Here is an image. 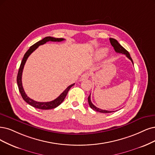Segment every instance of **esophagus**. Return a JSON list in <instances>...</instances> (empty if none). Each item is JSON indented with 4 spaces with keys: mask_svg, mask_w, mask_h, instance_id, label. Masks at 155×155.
Returning a JSON list of instances; mask_svg holds the SVG:
<instances>
[{
    "mask_svg": "<svg viewBox=\"0 0 155 155\" xmlns=\"http://www.w3.org/2000/svg\"><path fill=\"white\" fill-rule=\"evenodd\" d=\"M89 77V73H85L82 74V75H81V78H80V81H85V80H87V79H88Z\"/></svg>",
    "mask_w": 155,
    "mask_h": 155,
    "instance_id": "1",
    "label": "esophagus"
}]
</instances>
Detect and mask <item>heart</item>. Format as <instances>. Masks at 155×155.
Returning a JSON list of instances; mask_svg holds the SVG:
<instances>
[{
  "label": "heart",
  "mask_w": 155,
  "mask_h": 155,
  "mask_svg": "<svg viewBox=\"0 0 155 155\" xmlns=\"http://www.w3.org/2000/svg\"><path fill=\"white\" fill-rule=\"evenodd\" d=\"M101 55V51H99L98 53H97V56L98 57H100Z\"/></svg>",
  "instance_id": "b5f03b06"
}]
</instances>
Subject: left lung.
I'll use <instances>...</instances> for the list:
<instances>
[{
	"label": "left lung",
	"mask_w": 155,
	"mask_h": 155,
	"mask_svg": "<svg viewBox=\"0 0 155 155\" xmlns=\"http://www.w3.org/2000/svg\"><path fill=\"white\" fill-rule=\"evenodd\" d=\"M109 40H110V42L112 46L114 47V50H115V51H116V52L126 55V56H127L131 62H132L133 64H134V62L132 61V59L131 58L130 55L128 51L127 50H126L124 48H123L122 46L118 43V41H117L116 39H114V38H110ZM88 103H89V105L90 107L92 108L93 110H95L96 112H101V113H110V112H114V111L102 110V109H100V108H97L96 106H94L92 104V102H91V94H90V95L88 97Z\"/></svg>",
	"instance_id": "obj_1"
}]
</instances>
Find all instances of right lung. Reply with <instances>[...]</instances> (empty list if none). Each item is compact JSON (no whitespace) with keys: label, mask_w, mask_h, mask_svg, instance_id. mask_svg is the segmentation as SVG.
<instances>
[{"label":"right lung","mask_w":155,"mask_h":155,"mask_svg":"<svg viewBox=\"0 0 155 155\" xmlns=\"http://www.w3.org/2000/svg\"><path fill=\"white\" fill-rule=\"evenodd\" d=\"M64 39L63 38H53V37H50V36H48L46 37L45 38H43V39L40 40L38 42L36 43L35 44H34L32 46L30 47V48L28 49L27 52L25 54L24 58H23L21 64L18 70V75H17V78H16V81H17V84H18V89H19V91L21 95L22 98L24 99L28 104H29L30 105L35 107L36 108H39V109H41V110H49V109H52V108H55L57 107H58L61 103L64 101V98H66V96L68 93L69 90L70 89V88L71 87H73V85H74V84H73L69 86L63 91V93H62L59 97H57L56 99H55L53 101H48V102H39V101H36L33 100H32L31 98H30L29 97H28L27 95L25 94V91L24 88H23L22 86V82H21V77H22V72H23V70H24V65L26 62V61L27 59V58L28 57L33 51L35 50L39 46L42 45L45 43H46L48 41H57V42H60L62 41H64Z\"/></svg>","instance_id":"right-lung-1"}]
</instances>
